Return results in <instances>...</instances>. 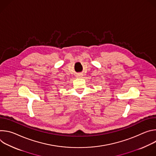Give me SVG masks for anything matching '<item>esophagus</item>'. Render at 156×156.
<instances>
[{
  "label": "esophagus",
  "instance_id": "obj_1",
  "mask_svg": "<svg viewBox=\"0 0 156 156\" xmlns=\"http://www.w3.org/2000/svg\"><path fill=\"white\" fill-rule=\"evenodd\" d=\"M83 75L82 73H78L76 75V77H78V78H81V77H83Z\"/></svg>",
  "mask_w": 156,
  "mask_h": 156
}]
</instances>
